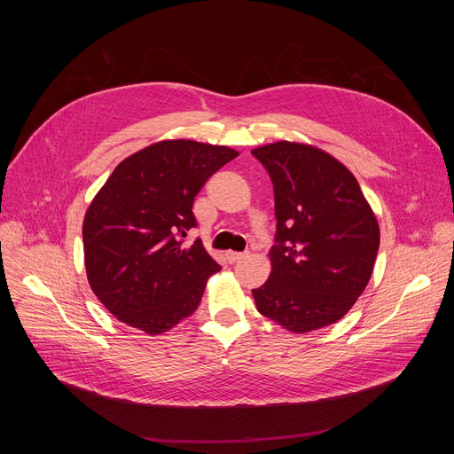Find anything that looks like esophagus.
Returning <instances> with one entry per match:
<instances>
[{
    "label": "esophagus",
    "mask_w": 454,
    "mask_h": 454,
    "mask_svg": "<svg viewBox=\"0 0 454 454\" xmlns=\"http://www.w3.org/2000/svg\"><path fill=\"white\" fill-rule=\"evenodd\" d=\"M246 256V253H237V251H228L226 253V261L230 262V264H235V262H239V261H242V258Z\"/></svg>",
    "instance_id": "esophagus-1"
}]
</instances>
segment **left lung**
Returning <instances> with one entry per match:
<instances>
[{"mask_svg": "<svg viewBox=\"0 0 454 454\" xmlns=\"http://www.w3.org/2000/svg\"><path fill=\"white\" fill-rule=\"evenodd\" d=\"M251 154L275 192L271 275L253 289L256 309L291 333L341 319L364 291L379 224L354 174L312 145L277 142Z\"/></svg>", "mask_w": 454, "mask_h": 454, "instance_id": "left-lung-1", "label": "left lung"}]
</instances>
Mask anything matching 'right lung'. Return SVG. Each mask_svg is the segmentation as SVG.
Returning <instances> with one entry per match:
<instances>
[{"label":"right lung","mask_w":454,"mask_h":454,"mask_svg":"<svg viewBox=\"0 0 454 454\" xmlns=\"http://www.w3.org/2000/svg\"><path fill=\"white\" fill-rule=\"evenodd\" d=\"M239 153L165 140L125 158L91 201L82 226L88 282L106 309L151 336L198 309L221 266L196 228L192 207L207 179Z\"/></svg>","instance_id":"right-lung-1"}]
</instances>
